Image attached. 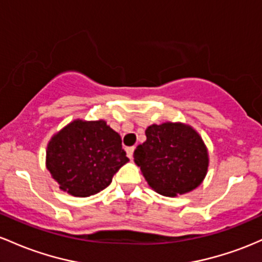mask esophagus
Returning a JSON list of instances; mask_svg holds the SVG:
<instances>
[{
  "mask_svg": "<svg viewBox=\"0 0 262 262\" xmlns=\"http://www.w3.org/2000/svg\"><path fill=\"white\" fill-rule=\"evenodd\" d=\"M134 151H135V147L134 146L127 147V148H126V152H127V156L130 158H132V156H134Z\"/></svg>",
  "mask_w": 262,
  "mask_h": 262,
  "instance_id": "1",
  "label": "esophagus"
}]
</instances>
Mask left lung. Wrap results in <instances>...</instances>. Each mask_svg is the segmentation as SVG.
I'll return each mask as SVG.
<instances>
[{
	"label": "left lung",
	"mask_w": 262,
	"mask_h": 262,
	"mask_svg": "<svg viewBox=\"0 0 262 262\" xmlns=\"http://www.w3.org/2000/svg\"><path fill=\"white\" fill-rule=\"evenodd\" d=\"M146 137L135 149L134 158L152 189L174 196L202 183L209 160L201 136L192 127L172 122L152 125Z\"/></svg>",
	"instance_id": "8db88e82"
}]
</instances>
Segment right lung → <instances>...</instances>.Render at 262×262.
<instances>
[{
	"label": "right lung",
	"mask_w": 262,
	"mask_h": 262,
	"mask_svg": "<svg viewBox=\"0 0 262 262\" xmlns=\"http://www.w3.org/2000/svg\"><path fill=\"white\" fill-rule=\"evenodd\" d=\"M127 161L120 135L102 120H75L53 137L47 149V168L60 189L75 196L105 189Z\"/></svg>",
	"instance_id": "obj_1"
}]
</instances>
